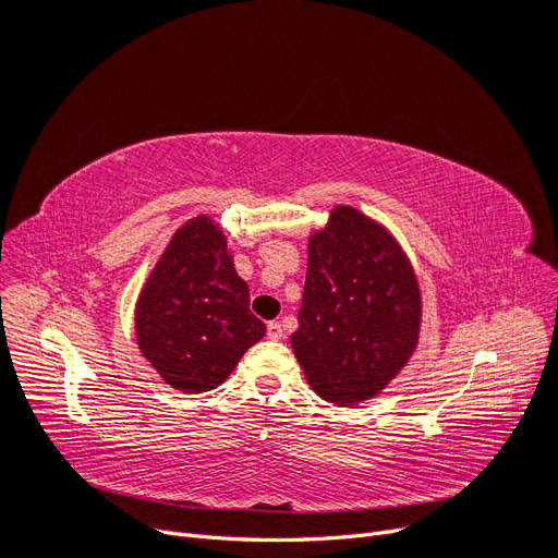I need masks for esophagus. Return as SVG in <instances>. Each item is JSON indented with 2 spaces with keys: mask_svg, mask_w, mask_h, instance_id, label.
Masks as SVG:
<instances>
[{
  "mask_svg": "<svg viewBox=\"0 0 558 558\" xmlns=\"http://www.w3.org/2000/svg\"><path fill=\"white\" fill-rule=\"evenodd\" d=\"M281 324H279V320H269V324H267V337H269V340H281Z\"/></svg>",
  "mask_w": 558,
  "mask_h": 558,
  "instance_id": "obj_1",
  "label": "esophagus"
}]
</instances>
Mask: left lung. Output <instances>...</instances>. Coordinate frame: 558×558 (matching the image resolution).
Returning a JSON list of instances; mask_svg holds the SVG:
<instances>
[{
  "label": "left lung",
  "instance_id": "left-lung-1",
  "mask_svg": "<svg viewBox=\"0 0 558 558\" xmlns=\"http://www.w3.org/2000/svg\"><path fill=\"white\" fill-rule=\"evenodd\" d=\"M418 320V286L396 240L361 211L337 207L310 242L291 335L314 391L335 404L377 396L410 361Z\"/></svg>",
  "mask_w": 558,
  "mask_h": 558
}]
</instances>
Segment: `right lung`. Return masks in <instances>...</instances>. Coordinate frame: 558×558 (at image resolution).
Wrapping results in <instances>:
<instances>
[{
  "label": "right lung",
  "mask_w": 558,
  "mask_h": 558,
  "mask_svg": "<svg viewBox=\"0 0 558 558\" xmlns=\"http://www.w3.org/2000/svg\"><path fill=\"white\" fill-rule=\"evenodd\" d=\"M144 356L183 393L223 384L265 324L248 310V286L223 232L199 216L183 226L148 277L134 316Z\"/></svg>",
  "instance_id": "1"
}]
</instances>
